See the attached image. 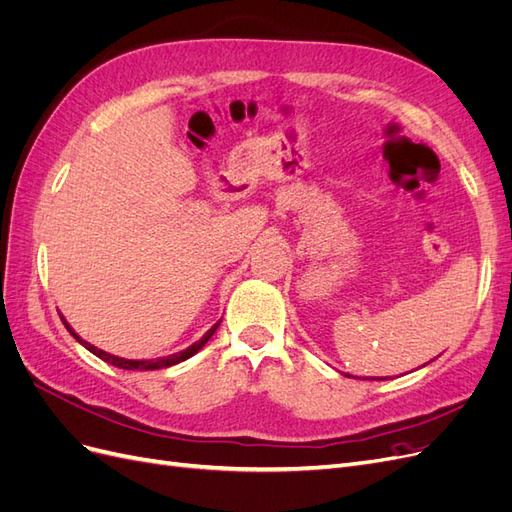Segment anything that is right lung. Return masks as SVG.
I'll return each mask as SVG.
<instances>
[{
  "label": "right lung",
  "instance_id": "1",
  "mask_svg": "<svg viewBox=\"0 0 512 512\" xmlns=\"http://www.w3.org/2000/svg\"><path fill=\"white\" fill-rule=\"evenodd\" d=\"M64 320V318H61ZM222 322V320H220ZM220 322H215L213 327L203 335V339H198L196 344H192L190 348H185V350H181V352H177V354H170V356H162V359H156V361H130V359H121V356H115V354H108V352H104V350H98L96 346H91V344H87V342H83V339L76 335L74 331H72V327L70 324L64 320V324H66V329L70 331V335L76 339V342H81L89 352H94L98 359H102L104 363H111V365H115V367H119V369H162V367H170V365H177V363H181V361H185V359H190V356H194L200 348H203L209 339H211V335L215 333V329L220 327Z\"/></svg>",
  "mask_w": 512,
  "mask_h": 512
}]
</instances>
